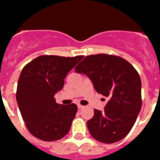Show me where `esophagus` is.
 Returning <instances> with one entry per match:
<instances>
[{
  "instance_id": "1",
  "label": "esophagus",
  "mask_w": 160,
  "mask_h": 160,
  "mask_svg": "<svg viewBox=\"0 0 160 160\" xmlns=\"http://www.w3.org/2000/svg\"><path fill=\"white\" fill-rule=\"evenodd\" d=\"M78 109H82V108H83V106H82V105H80V104H78Z\"/></svg>"
}]
</instances>
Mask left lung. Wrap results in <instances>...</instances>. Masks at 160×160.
I'll list each match as a JSON object with an SVG mask.
<instances>
[{
	"label": "left lung",
	"mask_w": 160,
	"mask_h": 160,
	"mask_svg": "<svg viewBox=\"0 0 160 160\" xmlns=\"http://www.w3.org/2000/svg\"><path fill=\"white\" fill-rule=\"evenodd\" d=\"M86 74L98 94L108 98L104 111L94 109L87 128L94 138L113 143L128 135L142 107L141 79L132 65L118 56L89 55L74 68Z\"/></svg>",
	"instance_id": "obj_1"
}]
</instances>
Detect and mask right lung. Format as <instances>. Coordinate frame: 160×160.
Returning <instances> with one entry per match:
<instances>
[{
    "label": "right lung",
    "mask_w": 160,
    "mask_h": 160,
    "mask_svg": "<svg viewBox=\"0 0 160 160\" xmlns=\"http://www.w3.org/2000/svg\"><path fill=\"white\" fill-rule=\"evenodd\" d=\"M82 58L42 55L22 69L17 102L25 127L34 137L50 142L69 132L78 107L74 103L59 105L54 94L62 89L67 73Z\"/></svg>",
    "instance_id": "add662e5"
}]
</instances>
